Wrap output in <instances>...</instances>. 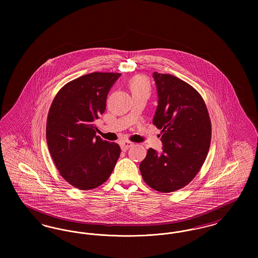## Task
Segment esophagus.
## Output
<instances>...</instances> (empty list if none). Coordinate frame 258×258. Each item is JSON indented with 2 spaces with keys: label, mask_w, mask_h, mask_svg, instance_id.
<instances>
[{
  "label": "esophagus",
  "mask_w": 258,
  "mask_h": 258,
  "mask_svg": "<svg viewBox=\"0 0 258 258\" xmlns=\"http://www.w3.org/2000/svg\"><path fill=\"white\" fill-rule=\"evenodd\" d=\"M120 146H121V149H122L123 151H126L127 149H130L132 146H134V143H133V142H130V141H122V142L120 143Z\"/></svg>",
  "instance_id": "obj_1"
}]
</instances>
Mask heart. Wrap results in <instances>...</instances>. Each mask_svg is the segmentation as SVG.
I'll return each mask as SVG.
<instances>
[{
	"label": "heart",
	"mask_w": 258,
	"mask_h": 258,
	"mask_svg": "<svg viewBox=\"0 0 258 258\" xmlns=\"http://www.w3.org/2000/svg\"><path fill=\"white\" fill-rule=\"evenodd\" d=\"M130 89L133 93V96L146 95L149 97L151 93L150 83L144 76H135L132 78L130 81Z\"/></svg>",
	"instance_id": "b5f03b06"
}]
</instances>
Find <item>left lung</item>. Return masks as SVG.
Returning a JSON list of instances; mask_svg holds the SVG:
<instances>
[{"label": "left lung", "mask_w": 258, "mask_h": 258, "mask_svg": "<svg viewBox=\"0 0 258 258\" xmlns=\"http://www.w3.org/2000/svg\"><path fill=\"white\" fill-rule=\"evenodd\" d=\"M153 77L159 97L153 123L161 130L162 152L150 148L139 169L149 186L171 192L188 184L206 160L211 121L195 88L171 74L154 73Z\"/></svg>", "instance_id": "8db88e82"}]
</instances>
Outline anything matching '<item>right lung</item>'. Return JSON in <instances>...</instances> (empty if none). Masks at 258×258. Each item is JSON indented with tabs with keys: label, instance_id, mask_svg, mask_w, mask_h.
I'll list each match as a JSON object with an SVG mask.
<instances>
[{
	"label": "right lung",
	"instance_id": "add662e5",
	"mask_svg": "<svg viewBox=\"0 0 258 258\" xmlns=\"http://www.w3.org/2000/svg\"><path fill=\"white\" fill-rule=\"evenodd\" d=\"M120 76L113 73L83 75L62 87L50 106L46 140L51 157L61 177L79 189L103 184L120 157V146L97 136L95 125Z\"/></svg>",
	"mask_w": 258,
	"mask_h": 258
}]
</instances>
